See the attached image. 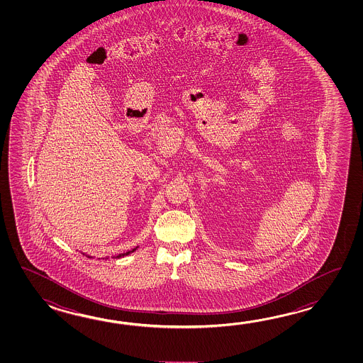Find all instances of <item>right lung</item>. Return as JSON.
I'll use <instances>...</instances> for the list:
<instances>
[{
  "mask_svg": "<svg viewBox=\"0 0 363 363\" xmlns=\"http://www.w3.org/2000/svg\"><path fill=\"white\" fill-rule=\"evenodd\" d=\"M136 247H135V249H132V250H128V252H127V253H123V255H116V258H119V257H124V255H130V253H132V252H135V250H136Z\"/></svg>",
  "mask_w": 363,
  "mask_h": 363,
  "instance_id": "1",
  "label": "right lung"
}]
</instances>
